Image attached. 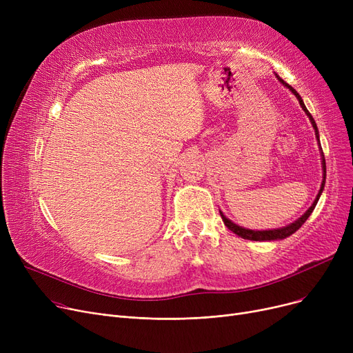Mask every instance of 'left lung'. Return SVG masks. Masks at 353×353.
Returning <instances> with one entry per match:
<instances>
[{"label":"left lung","instance_id":"1","mask_svg":"<svg viewBox=\"0 0 353 353\" xmlns=\"http://www.w3.org/2000/svg\"><path fill=\"white\" fill-rule=\"evenodd\" d=\"M276 77H277V80H279L285 87H288V88L293 92V94L296 96V99L299 100L301 107L303 108V111L307 114V117H309V120H310V123H312V125H313V128H314V134H316V139H318V141H319L318 125H316V123H314V120H313V117L310 116L307 108L305 107L303 100H302V97L299 96V92L296 91L292 85H289L288 83H285L279 76H277V74H276ZM319 145H321V143H319ZM319 150H321V154H322V169H323L322 186H321V190H319L316 199H314V201H313V205L305 212V214H302L298 220H294L293 223H290V225H288V226H285V228H281V229H272V230H250V229H245V228H242V226H239V225L233 223L232 220H229L223 213L220 212V216H221V219H223L226 228H228L229 230H232L234 234H237L239 237H243V239H248V240H254V242H265V240L268 242V240H281V239H286V237H289L290 234H293L296 230H299V228L305 223V221L307 220V217L310 216V213L313 212L314 206H316V203H318V200H319V197H321V194H322V192H323V188H325V180H326V163H325V156H323V152H322V147H319Z\"/></svg>","mask_w":353,"mask_h":353}]
</instances>
